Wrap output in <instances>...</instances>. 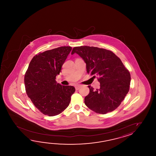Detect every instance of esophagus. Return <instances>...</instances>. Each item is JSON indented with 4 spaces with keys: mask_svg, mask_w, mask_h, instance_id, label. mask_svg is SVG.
I'll return each mask as SVG.
<instances>
[{
    "mask_svg": "<svg viewBox=\"0 0 156 156\" xmlns=\"http://www.w3.org/2000/svg\"><path fill=\"white\" fill-rule=\"evenodd\" d=\"M80 87H81V86H80V85H77V86H75V89H76V90H79Z\"/></svg>",
    "mask_w": 156,
    "mask_h": 156,
    "instance_id": "34e87169",
    "label": "esophagus"
}]
</instances>
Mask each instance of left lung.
Masks as SVG:
<instances>
[{"instance_id":"8db88e82","label":"left lung","mask_w":156,"mask_h":156,"mask_svg":"<svg viewBox=\"0 0 156 156\" xmlns=\"http://www.w3.org/2000/svg\"><path fill=\"white\" fill-rule=\"evenodd\" d=\"M77 53L86 64V71L99 77V89L89 86L90 93L85 98L86 106L95 113L105 114L119 106L129 90L130 75L122 61L109 50L98 47H74L71 55Z\"/></svg>"}]
</instances>
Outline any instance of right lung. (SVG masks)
Here are the masks:
<instances>
[{"label": "right lung", "mask_w": 156, "mask_h": 156, "mask_svg": "<svg viewBox=\"0 0 156 156\" xmlns=\"http://www.w3.org/2000/svg\"><path fill=\"white\" fill-rule=\"evenodd\" d=\"M72 50L62 46L40 53L30 62L24 76L27 94L43 114L55 116L69 105L75 88L56 83V77Z\"/></svg>", "instance_id": "1"}]
</instances>
